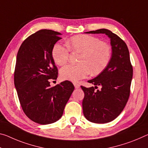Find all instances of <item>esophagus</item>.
I'll return each mask as SVG.
<instances>
[{
  "label": "esophagus",
  "mask_w": 148,
  "mask_h": 148,
  "mask_svg": "<svg viewBox=\"0 0 148 148\" xmlns=\"http://www.w3.org/2000/svg\"><path fill=\"white\" fill-rule=\"evenodd\" d=\"M74 86L75 87V88L76 89H78L79 88V85L78 84H76V83H74Z\"/></svg>",
  "instance_id": "1"
}]
</instances>
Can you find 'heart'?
<instances>
[{
	"mask_svg": "<svg viewBox=\"0 0 148 148\" xmlns=\"http://www.w3.org/2000/svg\"><path fill=\"white\" fill-rule=\"evenodd\" d=\"M70 50L81 53L78 65L68 64L60 70L61 78L65 80L77 82L90 73L97 75L103 70L111 58V49L109 45L96 37L78 35L67 41ZM52 57L56 64L61 66L67 62L69 51L62 45L56 44L52 50Z\"/></svg>",
	"mask_w": 148,
	"mask_h": 148,
	"instance_id": "obj_1",
	"label": "heart"
}]
</instances>
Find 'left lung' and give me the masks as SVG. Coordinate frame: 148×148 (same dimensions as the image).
I'll use <instances>...</instances> for the list:
<instances>
[{"label":"left lung","instance_id":"obj_1","mask_svg":"<svg viewBox=\"0 0 148 148\" xmlns=\"http://www.w3.org/2000/svg\"><path fill=\"white\" fill-rule=\"evenodd\" d=\"M85 34H102L111 41L112 55L107 67L89 83L95 87L81 86L84 92L82 101L84 115L87 120L94 123L103 124L115 119L127 103L133 69L128 49L125 42L107 29L85 32ZM97 85L100 90H95Z\"/></svg>","mask_w":148,"mask_h":148}]
</instances>
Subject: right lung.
Returning <instances> with one entry per match:
<instances>
[{"instance_id": "1", "label": "right lung", "mask_w": 148, "mask_h": 148, "mask_svg": "<svg viewBox=\"0 0 148 148\" xmlns=\"http://www.w3.org/2000/svg\"><path fill=\"white\" fill-rule=\"evenodd\" d=\"M60 35L50 29L39 30L23 42L16 57L14 85L21 106L28 118L41 125L59 120L74 90L68 80L50 85V80L58 77L51 53Z\"/></svg>"}]
</instances>
